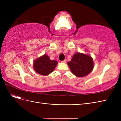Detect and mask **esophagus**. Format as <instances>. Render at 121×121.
<instances>
[{
	"label": "esophagus",
	"mask_w": 121,
	"mask_h": 121,
	"mask_svg": "<svg viewBox=\"0 0 121 121\" xmlns=\"http://www.w3.org/2000/svg\"><path fill=\"white\" fill-rule=\"evenodd\" d=\"M61 62L63 63H66V60H63V61H61Z\"/></svg>",
	"instance_id": "esophagus-1"
}]
</instances>
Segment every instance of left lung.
Returning <instances> with one entry per match:
<instances>
[{
  "instance_id": "8db88e82",
  "label": "left lung",
  "mask_w": 121,
  "mask_h": 121,
  "mask_svg": "<svg viewBox=\"0 0 121 121\" xmlns=\"http://www.w3.org/2000/svg\"><path fill=\"white\" fill-rule=\"evenodd\" d=\"M68 65L72 73L77 77H85L92 72L94 68L93 58L89 55L77 52Z\"/></svg>"
}]
</instances>
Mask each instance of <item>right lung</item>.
Listing matches in <instances>:
<instances>
[{"instance_id":"obj_1","label":"right lung","mask_w":121,"mask_h":121,"mask_svg":"<svg viewBox=\"0 0 121 121\" xmlns=\"http://www.w3.org/2000/svg\"><path fill=\"white\" fill-rule=\"evenodd\" d=\"M57 64V61L51 60L47 55L44 54L33 61V69L38 74L47 76L54 71Z\"/></svg>"}]
</instances>
